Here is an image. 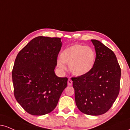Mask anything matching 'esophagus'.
<instances>
[{
	"label": "esophagus",
	"mask_w": 130,
	"mask_h": 130,
	"mask_svg": "<svg viewBox=\"0 0 130 130\" xmlns=\"http://www.w3.org/2000/svg\"><path fill=\"white\" fill-rule=\"evenodd\" d=\"M72 84H73V82H72V80H71V79H69L68 80V85L71 86Z\"/></svg>",
	"instance_id": "34e87169"
}]
</instances>
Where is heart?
<instances>
[{"label": "heart", "instance_id": "obj_1", "mask_svg": "<svg viewBox=\"0 0 130 130\" xmlns=\"http://www.w3.org/2000/svg\"><path fill=\"white\" fill-rule=\"evenodd\" d=\"M96 53L90 46L75 44L62 51L57 65L62 71L66 70L65 63L69 65L70 71L76 76L88 74L91 71L96 61Z\"/></svg>", "mask_w": 130, "mask_h": 130}]
</instances>
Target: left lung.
<instances>
[{"instance_id":"1","label":"left lung","mask_w":130,"mask_h":130,"mask_svg":"<svg viewBox=\"0 0 130 130\" xmlns=\"http://www.w3.org/2000/svg\"><path fill=\"white\" fill-rule=\"evenodd\" d=\"M91 40L96 54L93 68L71 80L78 109L86 115L99 116L110 110L118 98L121 70L113 51L99 40Z\"/></svg>"}]
</instances>
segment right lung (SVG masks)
<instances>
[{"label":"right lung","mask_w":130,"mask_h":130,"mask_svg":"<svg viewBox=\"0 0 130 130\" xmlns=\"http://www.w3.org/2000/svg\"><path fill=\"white\" fill-rule=\"evenodd\" d=\"M62 46L59 37L38 36L18 53L12 71L14 94L21 107L34 116L45 115L55 108L67 77L54 72Z\"/></svg>","instance_id":"1"}]
</instances>
